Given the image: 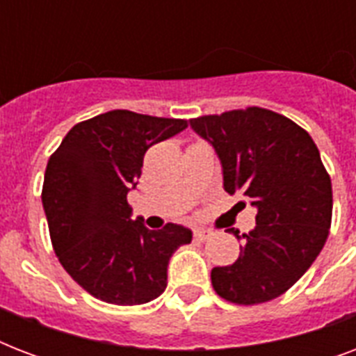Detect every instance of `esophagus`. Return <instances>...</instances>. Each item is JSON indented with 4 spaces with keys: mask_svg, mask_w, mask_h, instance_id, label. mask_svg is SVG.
Here are the masks:
<instances>
[{
    "mask_svg": "<svg viewBox=\"0 0 356 356\" xmlns=\"http://www.w3.org/2000/svg\"><path fill=\"white\" fill-rule=\"evenodd\" d=\"M212 236L211 229H195L194 231V238L195 240H200V242H205L209 238Z\"/></svg>",
    "mask_w": 356,
    "mask_h": 356,
    "instance_id": "34e87169",
    "label": "esophagus"
}]
</instances>
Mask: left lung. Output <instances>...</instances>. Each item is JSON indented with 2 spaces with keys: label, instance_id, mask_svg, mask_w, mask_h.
Wrapping results in <instances>:
<instances>
[{
  "label": "left lung",
  "instance_id": "8db88e82",
  "mask_svg": "<svg viewBox=\"0 0 356 356\" xmlns=\"http://www.w3.org/2000/svg\"><path fill=\"white\" fill-rule=\"evenodd\" d=\"M190 127L216 149L225 192L257 207L251 233L229 229L243 240L242 253L234 264L212 270V286L236 305L279 298L312 266L331 229V177L314 140L260 107L200 116Z\"/></svg>",
  "mask_w": 356,
  "mask_h": 356
}]
</instances>
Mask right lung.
Here are the masks:
<instances>
[{
	"instance_id": "1",
	"label": "right lung",
	"mask_w": 356,
	"mask_h": 356,
	"mask_svg": "<svg viewBox=\"0 0 356 356\" xmlns=\"http://www.w3.org/2000/svg\"><path fill=\"white\" fill-rule=\"evenodd\" d=\"M186 120L108 111L77 123L49 156L42 186L55 254L79 286L113 305H144L168 284V262L192 231L166 223L149 231L131 220L127 192L145 151Z\"/></svg>"
}]
</instances>
